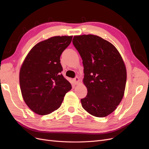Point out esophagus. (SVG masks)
Returning <instances> with one entry per match:
<instances>
[{
    "instance_id": "obj_1",
    "label": "esophagus",
    "mask_w": 149,
    "mask_h": 149,
    "mask_svg": "<svg viewBox=\"0 0 149 149\" xmlns=\"http://www.w3.org/2000/svg\"><path fill=\"white\" fill-rule=\"evenodd\" d=\"M73 81H74L75 84H78L79 83V78L78 77V76H76V77H75L73 79Z\"/></svg>"
}]
</instances>
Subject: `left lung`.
I'll use <instances>...</instances> for the list:
<instances>
[{"mask_svg": "<svg viewBox=\"0 0 149 149\" xmlns=\"http://www.w3.org/2000/svg\"><path fill=\"white\" fill-rule=\"evenodd\" d=\"M73 43L82 58L88 89L82 106L94 116L106 117L124 96L127 73L123 58L113 45L97 35L74 36Z\"/></svg>", "mask_w": 149, "mask_h": 149, "instance_id": "left-lung-1", "label": "left lung"}]
</instances>
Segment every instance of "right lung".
<instances>
[{
	"mask_svg": "<svg viewBox=\"0 0 149 149\" xmlns=\"http://www.w3.org/2000/svg\"><path fill=\"white\" fill-rule=\"evenodd\" d=\"M72 36H56L44 40L31 49L19 74L22 97L30 109L47 115L61 105L71 85L61 73L60 56L71 43Z\"/></svg>",
	"mask_w": 149,
	"mask_h": 149,
	"instance_id": "1",
	"label": "right lung"
}]
</instances>
